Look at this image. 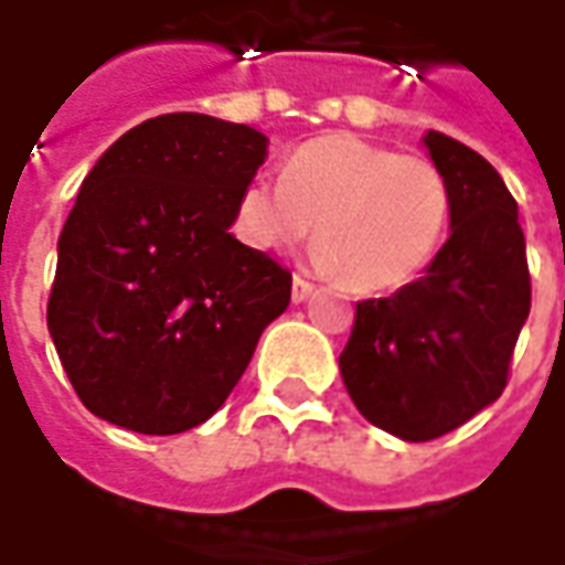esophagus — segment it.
Wrapping results in <instances>:
<instances>
[{
    "instance_id": "esophagus-1",
    "label": "esophagus",
    "mask_w": 565,
    "mask_h": 565,
    "mask_svg": "<svg viewBox=\"0 0 565 565\" xmlns=\"http://www.w3.org/2000/svg\"><path fill=\"white\" fill-rule=\"evenodd\" d=\"M312 290H315V284L297 275V278H294V287H290V299H294V302H306V299L312 297Z\"/></svg>"
}]
</instances>
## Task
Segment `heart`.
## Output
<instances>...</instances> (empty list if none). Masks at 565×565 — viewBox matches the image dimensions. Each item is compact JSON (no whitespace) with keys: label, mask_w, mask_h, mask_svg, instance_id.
I'll use <instances>...</instances> for the list:
<instances>
[{"label":"heart","mask_w":565,"mask_h":565,"mask_svg":"<svg viewBox=\"0 0 565 565\" xmlns=\"http://www.w3.org/2000/svg\"><path fill=\"white\" fill-rule=\"evenodd\" d=\"M448 218L451 191L436 163L352 132L299 145L281 182L253 179L234 203V228L256 250H290L318 222L312 263L364 294L412 284L443 247Z\"/></svg>","instance_id":"1"}]
</instances>
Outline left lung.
Returning <instances> with one entry per match:
<instances>
[{"label": "left lung", "instance_id": "left-lung-1", "mask_svg": "<svg viewBox=\"0 0 565 565\" xmlns=\"http://www.w3.org/2000/svg\"><path fill=\"white\" fill-rule=\"evenodd\" d=\"M451 191V234L417 281L355 306L340 352L349 398L374 427L429 443L489 408L508 386L532 284L516 201L486 157L424 136Z\"/></svg>", "mask_w": 565, "mask_h": 565}]
</instances>
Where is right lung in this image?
<instances>
[{
  "label": "right lung",
  "mask_w": 565,
  "mask_h": 565,
  "mask_svg": "<svg viewBox=\"0 0 565 565\" xmlns=\"http://www.w3.org/2000/svg\"><path fill=\"white\" fill-rule=\"evenodd\" d=\"M266 157L253 126L163 114L83 179L57 237L49 333L95 417L145 436L210 420L290 306V271L228 232Z\"/></svg>",
  "instance_id": "right-lung-1"
}]
</instances>
